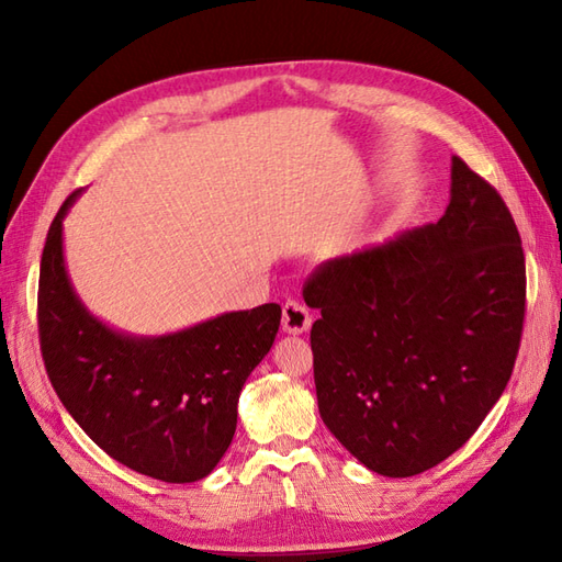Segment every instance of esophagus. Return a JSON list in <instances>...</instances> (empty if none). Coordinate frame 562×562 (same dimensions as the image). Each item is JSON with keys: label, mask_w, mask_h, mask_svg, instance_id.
<instances>
[{"label": "esophagus", "mask_w": 562, "mask_h": 562, "mask_svg": "<svg viewBox=\"0 0 562 562\" xmlns=\"http://www.w3.org/2000/svg\"><path fill=\"white\" fill-rule=\"evenodd\" d=\"M312 326V314H308V306L300 300H288L282 306V330L292 333V336H300L306 333Z\"/></svg>", "instance_id": "34e87169"}]
</instances>
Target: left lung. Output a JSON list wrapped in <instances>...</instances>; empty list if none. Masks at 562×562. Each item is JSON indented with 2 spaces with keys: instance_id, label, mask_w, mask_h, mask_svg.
Instances as JSON below:
<instances>
[{
  "instance_id": "obj_1",
  "label": "left lung",
  "mask_w": 562,
  "mask_h": 562,
  "mask_svg": "<svg viewBox=\"0 0 562 562\" xmlns=\"http://www.w3.org/2000/svg\"><path fill=\"white\" fill-rule=\"evenodd\" d=\"M318 413L369 471L408 479L471 439L515 369L527 312L517 224L451 159L437 224L321 262L304 282Z\"/></svg>"
}]
</instances>
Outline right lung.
<instances>
[{
    "instance_id": "1",
    "label": "right lung",
    "mask_w": 562,
    "mask_h": 562,
    "mask_svg": "<svg viewBox=\"0 0 562 562\" xmlns=\"http://www.w3.org/2000/svg\"><path fill=\"white\" fill-rule=\"evenodd\" d=\"M41 258L38 336L45 372L69 415L111 459L164 483L212 473L236 432L248 374L272 348L280 304L232 312L159 338H135L87 312L63 256V220Z\"/></svg>"
}]
</instances>
